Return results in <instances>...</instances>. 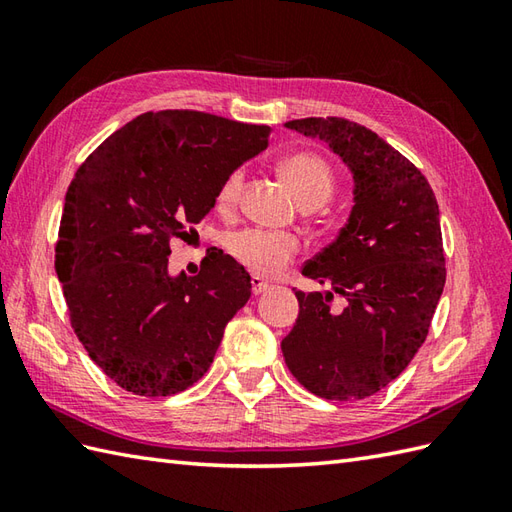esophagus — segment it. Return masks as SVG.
Segmentation results:
<instances>
[{
	"label": "esophagus",
	"mask_w": 512,
	"mask_h": 512,
	"mask_svg": "<svg viewBox=\"0 0 512 512\" xmlns=\"http://www.w3.org/2000/svg\"><path fill=\"white\" fill-rule=\"evenodd\" d=\"M250 286H253V295H262V292H266L270 288L268 281H264L262 277H257V275L250 277Z\"/></svg>",
	"instance_id": "esophagus-1"
}]
</instances>
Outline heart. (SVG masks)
I'll return each mask as SVG.
<instances>
[{
	"label": "heart",
	"instance_id": "b5f03b06",
	"mask_svg": "<svg viewBox=\"0 0 512 512\" xmlns=\"http://www.w3.org/2000/svg\"><path fill=\"white\" fill-rule=\"evenodd\" d=\"M279 178L284 180L299 206H314V209H319L330 200L336 184L328 162L314 154H292L281 160ZM239 189H242V171H233L217 191V206L231 209L237 202ZM226 248L235 262L242 264L250 273L270 277L277 275L297 255L299 244L290 235H273L246 228V231L228 235Z\"/></svg>",
	"mask_w": 512,
	"mask_h": 512
}]
</instances>
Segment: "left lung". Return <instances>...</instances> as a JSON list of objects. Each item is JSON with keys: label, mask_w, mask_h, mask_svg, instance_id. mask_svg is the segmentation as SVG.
<instances>
[{"label": "left lung", "mask_w": 512, "mask_h": 512, "mask_svg": "<svg viewBox=\"0 0 512 512\" xmlns=\"http://www.w3.org/2000/svg\"><path fill=\"white\" fill-rule=\"evenodd\" d=\"M284 127L343 160L354 198L334 242L301 268L332 292H295L299 317L281 352L312 394L361 400L398 378L427 339L447 281L438 202L427 178L372 129L345 118ZM334 291L343 311L329 310Z\"/></svg>", "instance_id": "left-lung-1"}]
</instances>
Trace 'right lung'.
<instances>
[{
	"label": "right lung",
	"mask_w": 512,
	"mask_h": 512,
	"mask_svg": "<svg viewBox=\"0 0 512 512\" xmlns=\"http://www.w3.org/2000/svg\"><path fill=\"white\" fill-rule=\"evenodd\" d=\"M270 127L165 110L118 129L65 193L54 268L92 361L138 396H171L211 367L250 275L222 250L169 273L171 239L209 213L226 176L268 147Z\"/></svg>",
	"instance_id": "right-lung-1"
}]
</instances>
